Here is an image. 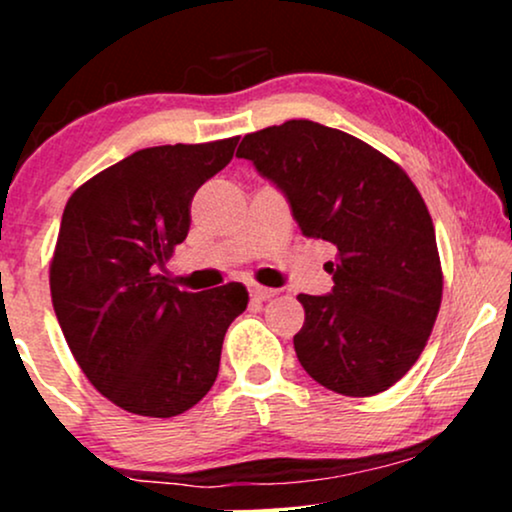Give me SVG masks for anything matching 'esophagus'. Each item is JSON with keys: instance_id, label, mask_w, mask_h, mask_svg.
Returning a JSON list of instances; mask_svg holds the SVG:
<instances>
[{"instance_id": "1", "label": "esophagus", "mask_w": 512, "mask_h": 512, "mask_svg": "<svg viewBox=\"0 0 512 512\" xmlns=\"http://www.w3.org/2000/svg\"><path fill=\"white\" fill-rule=\"evenodd\" d=\"M247 291H249V296L254 298V300H270L272 296H277V291L275 289H268V286H261V284H256V282H249L247 284Z\"/></svg>"}]
</instances>
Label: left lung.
<instances>
[{
  "instance_id": "8db88e82",
  "label": "left lung",
  "mask_w": 512,
  "mask_h": 512,
  "mask_svg": "<svg viewBox=\"0 0 512 512\" xmlns=\"http://www.w3.org/2000/svg\"><path fill=\"white\" fill-rule=\"evenodd\" d=\"M254 163L289 200L305 237L338 249L333 291L298 300L300 366L342 396H375L415 366L436 324L443 270L424 198L401 165L314 121L244 135Z\"/></svg>"
}]
</instances>
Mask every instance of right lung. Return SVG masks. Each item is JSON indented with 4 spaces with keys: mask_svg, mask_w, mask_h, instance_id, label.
I'll return each instance as SVG.
<instances>
[{
    "mask_svg": "<svg viewBox=\"0 0 512 512\" xmlns=\"http://www.w3.org/2000/svg\"><path fill=\"white\" fill-rule=\"evenodd\" d=\"M237 142L135 151L76 188L62 212L55 317L90 384L132 415L193 408L219 375L228 326L247 310L242 284L191 293L160 275L191 228L195 191L233 160Z\"/></svg>",
    "mask_w": 512,
    "mask_h": 512,
    "instance_id": "add662e5",
    "label": "right lung"
}]
</instances>
